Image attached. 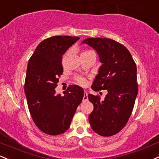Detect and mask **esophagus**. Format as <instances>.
<instances>
[{
    "mask_svg": "<svg viewBox=\"0 0 159 159\" xmlns=\"http://www.w3.org/2000/svg\"><path fill=\"white\" fill-rule=\"evenodd\" d=\"M88 100V93L86 91L84 92V94L83 97V101L84 102H86V101Z\"/></svg>",
    "mask_w": 159,
    "mask_h": 159,
    "instance_id": "1",
    "label": "esophagus"
}]
</instances>
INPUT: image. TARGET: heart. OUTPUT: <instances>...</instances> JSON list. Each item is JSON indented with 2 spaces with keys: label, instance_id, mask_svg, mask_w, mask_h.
I'll return each mask as SVG.
<instances>
[{
  "label": "heart",
  "instance_id": "b5f03b06",
  "mask_svg": "<svg viewBox=\"0 0 159 159\" xmlns=\"http://www.w3.org/2000/svg\"><path fill=\"white\" fill-rule=\"evenodd\" d=\"M78 82H79L80 84H84L85 83L84 79V78H78Z\"/></svg>",
  "mask_w": 159,
  "mask_h": 159
}]
</instances>
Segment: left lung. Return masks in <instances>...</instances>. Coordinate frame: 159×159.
I'll return each mask as SVG.
<instances>
[{"label": "left lung", "mask_w": 159, "mask_h": 159, "mask_svg": "<svg viewBox=\"0 0 159 159\" xmlns=\"http://www.w3.org/2000/svg\"><path fill=\"white\" fill-rule=\"evenodd\" d=\"M96 50L102 63L91 88L107 90L105 99L88 94L93 105L89 122L94 132L103 137L118 134L126 125L138 93L137 66L131 54L125 46L109 38L84 40Z\"/></svg>", "instance_id": "left-lung-1"}]
</instances>
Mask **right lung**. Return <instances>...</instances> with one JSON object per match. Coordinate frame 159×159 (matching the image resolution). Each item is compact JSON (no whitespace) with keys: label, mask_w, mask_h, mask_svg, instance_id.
<instances>
[{"label":"right lung","mask_w":159,"mask_h":159,"mask_svg":"<svg viewBox=\"0 0 159 159\" xmlns=\"http://www.w3.org/2000/svg\"><path fill=\"white\" fill-rule=\"evenodd\" d=\"M78 37L53 36L41 41L29 59L25 81L28 106L36 126L49 135L63 134L82 101L84 90L70 85L64 92L56 93L59 77L63 72L62 56Z\"/></svg>","instance_id":"add662e5"}]
</instances>
